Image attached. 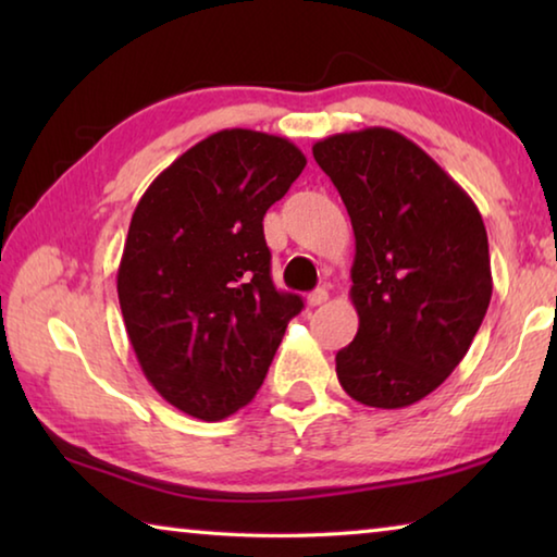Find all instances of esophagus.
Masks as SVG:
<instances>
[{"instance_id":"34e87169","label":"esophagus","mask_w":557,"mask_h":557,"mask_svg":"<svg viewBox=\"0 0 557 557\" xmlns=\"http://www.w3.org/2000/svg\"><path fill=\"white\" fill-rule=\"evenodd\" d=\"M326 299H329V292H326V289H314L312 295L307 297V305H309V307H319V305H324Z\"/></svg>"}]
</instances>
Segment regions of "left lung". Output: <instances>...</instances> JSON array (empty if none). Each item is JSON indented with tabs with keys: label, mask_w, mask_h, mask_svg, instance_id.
I'll return each mask as SVG.
<instances>
[{
	"label": "left lung",
	"mask_w": 557,
	"mask_h": 557,
	"mask_svg": "<svg viewBox=\"0 0 557 557\" xmlns=\"http://www.w3.org/2000/svg\"><path fill=\"white\" fill-rule=\"evenodd\" d=\"M351 215L354 342L336 375L369 408H408L467 356L492 299L482 213L435 159L388 127L312 147Z\"/></svg>",
	"instance_id": "left-lung-1"
}]
</instances>
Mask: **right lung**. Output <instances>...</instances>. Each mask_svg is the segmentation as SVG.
I'll use <instances>...</instances> for the list:
<instances>
[{"instance_id": "right-lung-1", "label": "right lung", "mask_w": 557, "mask_h": 557, "mask_svg": "<svg viewBox=\"0 0 557 557\" xmlns=\"http://www.w3.org/2000/svg\"><path fill=\"white\" fill-rule=\"evenodd\" d=\"M307 159L285 137L221 129L176 159L139 199L117 270L122 319L147 381L206 422L256 398L287 322L262 233Z\"/></svg>"}]
</instances>
